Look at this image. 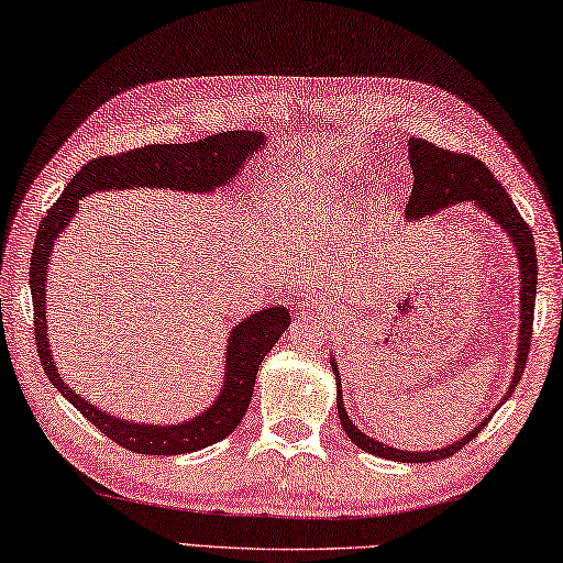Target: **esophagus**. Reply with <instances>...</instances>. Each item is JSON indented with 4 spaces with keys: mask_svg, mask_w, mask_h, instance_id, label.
Masks as SVG:
<instances>
[{
    "mask_svg": "<svg viewBox=\"0 0 563 563\" xmlns=\"http://www.w3.org/2000/svg\"><path fill=\"white\" fill-rule=\"evenodd\" d=\"M320 306V301L316 296H308V298H303V308L308 311V308H318Z\"/></svg>",
    "mask_w": 563,
    "mask_h": 563,
    "instance_id": "esophagus-1",
    "label": "esophagus"
}]
</instances>
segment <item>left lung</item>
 I'll list each match as a JSON object with an SVG mask.
<instances>
[{
  "label": "left lung",
  "mask_w": 563,
  "mask_h": 563,
  "mask_svg": "<svg viewBox=\"0 0 563 563\" xmlns=\"http://www.w3.org/2000/svg\"><path fill=\"white\" fill-rule=\"evenodd\" d=\"M406 143H408V155H410V167H412V191L406 203V218H410V221H420V218H430L444 209H452L456 203H472L478 211L490 216V221L498 223L503 231H506V235L510 238V243L515 247V255H518L520 330H518V354H515L512 382L508 386V394L500 400V404H506L510 394L515 391V386H518V382L522 378L527 352H530V342H532L534 296H537V252H534L532 231L530 225L525 223V218L518 213V209H515L508 191L498 185V179L490 175V169L481 163V159L464 153L442 151V147L432 145L430 141H422V137H410ZM330 360H332V372H335V378H338V416L342 422V430L347 432V438L357 444L360 450L369 452L374 456H384V459H391V462H404V464L438 462V459L452 456L462 450L466 442H472L490 420L486 418L478 428L464 434L462 440L446 444L442 450H430V452L394 450V446L376 442L374 438H369V434H364L350 420L345 404H342V384H340L338 364H335V357Z\"/></svg>",
  "instance_id": "8db88e82"
}]
</instances>
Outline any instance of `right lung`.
Here are the masks:
<instances>
[{
  "label": "right lung",
  "mask_w": 563,
  "mask_h": 563,
  "mask_svg": "<svg viewBox=\"0 0 563 563\" xmlns=\"http://www.w3.org/2000/svg\"><path fill=\"white\" fill-rule=\"evenodd\" d=\"M265 143L267 137L260 131H225L194 143L145 145L113 157H95L70 179V185L38 225L29 274L33 330H36L41 366L48 374L51 384L82 412L91 426L125 450L159 456L187 454L228 438L247 412L260 364L289 328L291 313L286 306H272L240 320L228 338L221 394L216 396L213 406L199 412L197 418L177 422V426H145V422L113 418L111 412L99 410L87 398L75 394L57 374L48 342V318H45V298H48L45 296V274H48L55 240L70 225L73 216L79 211V201L87 194L133 187H169L177 191L206 194L216 187L231 185L238 172L252 155L265 147Z\"/></svg>",
  "instance_id": "obj_1"
}]
</instances>
